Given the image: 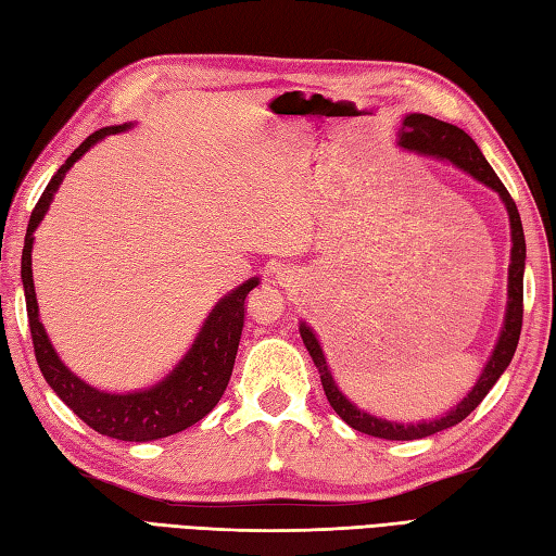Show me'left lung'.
<instances>
[{
    "instance_id": "obj_1",
    "label": "left lung",
    "mask_w": 556,
    "mask_h": 556,
    "mask_svg": "<svg viewBox=\"0 0 556 556\" xmlns=\"http://www.w3.org/2000/svg\"><path fill=\"white\" fill-rule=\"evenodd\" d=\"M399 146L406 148L410 152H418V155H434L454 162L456 167L466 169L470 176H476L478 181L485 186L494 188L504 200L506 210H509V219H511V265H509V308H506V323L502 329V337L497 341V349H494L490 363L482 370L478 384L473 387L460 404L448 410L446 416L440 420H430V422H418V425H399V422H389L382 418H375L370 413H365L356 408L351 401L339 392V387L334 384L332 375L327 370V363L323 356V349L317 344L315 334L311 332V327L301 325V337L303 344L308 349L313 356L317 370H320V380L323 389L327 394L329 406L337 410V416L351 425L353 430L380 437V440H420V437H430L434 432H442L452 425H458L464 418H468L473 413L480 401L488 396L494 382L500 380L502 372L506 370V365L511 363L516 346H518V337H521V327H523V267H526V236H523V224L521 215H518V207L514 203V198L506 191V186L500 181V176L494 174L490 167V162L482 157L480 148L476 146V140L470 138L466 131H460L458 126H452L446 122L434 119V116L428 114H410L401 124V134H399Z\"/></svg>"
}]
</instances>
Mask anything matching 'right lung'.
Returning <instances> with one entry per match:
<instances>
[{
	"label": "right lung",
	"instance_id": "add662e5",
	"mask_svg": "<svg viewBox=\"0 0 556 556\" xmlns=\"http://www.w3.org/2000/svg\"><path fill=\"white\" fill-rule=\"evenodd\" d=\"M124 128L128 126H110L88 136L74 152H71V157L62 167L56 169L52 181L47 184L38 205L33 207V215L28 222L26 245H23L21 257V279L23 291H26V311L35 361H38L47 384H50L56 396L96 432L124 442H150L191 428V425L203 420L207 413L217 406L224 389L229 384L236 351H239L245 311L243 303L248 293L257 287V279H248L243 287L229 293V296H224L215 305V311L210 313L203 325V332L198 334L193 349L186 353L179 368H174L167 380L148 389V392H98V389L80 382L74 372H68L66 365L56 358L50 339H47L45 329L38 320V301H35L30 269L33 231L38 229V224L45 217L47 207H50L52 195L59 184H62L71 164H74L83 152L90 150V146H96L100 138L119 134Z\"/></svg>",
	"mask_w": 556,
	"mask_h": 556
}]
</instances>
